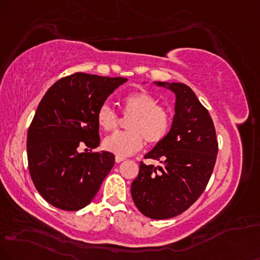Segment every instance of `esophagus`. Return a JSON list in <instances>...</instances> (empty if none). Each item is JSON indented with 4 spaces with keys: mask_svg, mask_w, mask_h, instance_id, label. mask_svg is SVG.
I'll return each instance as SVG.
<instances>
[{
    "mask_svg": "<svg viewBox=\"0 0 260 260\" xmlns=\"http://www.w3.org/2000/svg\"><path fill=\"white\" fill-rule=\"evenodd\" d=\"M125 160V158L124 156H115V162H121V161H124Z\"/></svg>",
    "mask_w": 260,
    "mask_h": 260,
    "instance_id": "obj_1",
    "label": "esophagus"
}]
</instances>
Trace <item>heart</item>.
Masks as SVG:
<instances>
[{
  "label": "heart",
  "instance_id": "1",
  "mask_svg": "<svg viewBox=\"0 0 260 260\" xmlns=\"http://www.w3.org/2000/svg\"><path fill=\"white\" fill-rule=\"evenodd\" d=\"M123 114L124 117H132L126 124L129 131L115 133L104 141L105 148L118 156H129L139 152L145 140L152 145L159 143L168 135L172 124L171 113L147 91L131 92L125 96ZM96 119L106 131L118 126V114L108 105H102L99 108Z\"/></svg>",
  "mask_w": 260,
  "mask_h": 260
}]
</instances>
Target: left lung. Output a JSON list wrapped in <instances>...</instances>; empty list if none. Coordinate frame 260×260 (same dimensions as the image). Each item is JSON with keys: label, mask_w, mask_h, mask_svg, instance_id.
Here are the masks:
<instances>
[{"label": "left lung", "mask_w": 260, "mask_h": 260, "mask_svg": "<svg viewBox=\"0 0 260 260\" xmlns=\"http://www.w3.org/2000/svg\"><path fill=\"white\" fill-rule=\"evenodd\" d=\"M176 95L171 129L145 155L159 166L140 162L131 197L140 212L152 219L178 216L204 193L216 164L218 142L206 108L183 83L155 82Z\"/></svg>", "instance_id": "1"}]
</instances>
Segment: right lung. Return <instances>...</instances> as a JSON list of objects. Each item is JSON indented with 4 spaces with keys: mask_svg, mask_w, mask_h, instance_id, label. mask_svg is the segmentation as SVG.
<instances>
[{
    "mask_svg": "<svg viewBox=\"0 0 260 260\" xmlns=\"http://www.w3.org/2000/svg\"><path fill=\"white\" fill-rule=\"evenodd\" d=\"M123 77L77 72L50 86L38 105L27 131L28 170L47 203L63 211H78L91 203L114 165L110 152H78L100 145L99 108Z\"/></svg>",
    "mask_w": 260,
    "mask_h": 260,
    "instance_id": "1",
    "label": "right lung"
}]
</instances>
